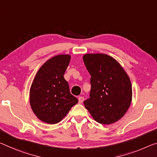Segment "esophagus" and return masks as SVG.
I'll list each match as a JSON object with an SVG mask.
<instances>
[{
	"instance_id": "1",
	"label": "esophagus",
	"mask_w": 157,
	"mask_h": 157,
	"mask_svg": "<svg viewBox=\"0 0 157 157\" xmlns=\"http://www.w3.org/2000/svg\"><path fill=\"white\" fill-rule=\"evenodd\" d=\"M84 97H82V96H79V98H78V102H79V103H82V102L84 101Z\"/></svg>"
}]
</instances>
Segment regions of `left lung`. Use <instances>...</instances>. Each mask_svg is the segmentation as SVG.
Listing matches in <instances>:
<instances>
[{
  "label": "left lung",
  "mask_w": 157,
  "mask_h": 157,
  "mask_svg": "<svg viewBox=\"0 0 157 157\" xmlns=\"http://www.w3.org/2000/svg\"><path fill=\"white\" fill-rule=\"evenodd\" d=\"M83 61L91 75L90 97L84 101V106L97 122H116L131 105L130 79L120 64L107 54H85Z\"/></svg>",
  "instance_id": "1"
}]
</instances>
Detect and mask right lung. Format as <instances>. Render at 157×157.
Wrapping results in <instances>:
<instances>
[{
  "instance_id": "add662e5",
  "label": "right lung",
  "mask_w": 157,
  "mask_h": 157,
  "mask_svg": "<svg viewBox=\"0 0 157 157\" xmlns=\"http://www.w3.org/2000/svg\"><path fill=\"white\" fill-rule=\"evenodd\" d=\"M70 60L68 54L54 56L41 66L31 84L30 104L34 114L43 122H59L78 102L71 94L63 77Z\"/></svg>"
}]
</instances>
